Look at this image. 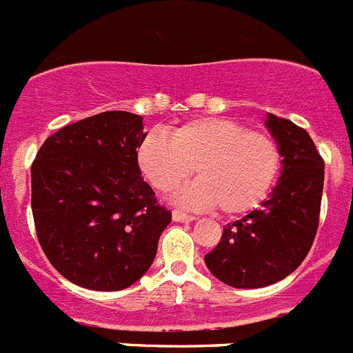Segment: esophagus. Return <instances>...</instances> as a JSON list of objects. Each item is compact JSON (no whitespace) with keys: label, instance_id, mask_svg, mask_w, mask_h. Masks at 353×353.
Wrapping results in <instances>:
<instances>
[{"label":"esophagus","instance_id":"esophagus-1","mask_svg":"<svg viewBox=\"0 0 353 353\" xmlns=\"http://www.w3.org/2000/svg\"><path fill=\"white\" fill-rule=\"evenodd\" d=\"M172 219L176 222H192L195 221L194 215H190V213H186V212H181V210H174L172 212Z\"/></svg>","mask_w":353,"mask_h":353}]
</instances>
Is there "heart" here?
<instances>
[{
    "label": "heart",
    "instance_id": "b5f03b06",
    "mask_svg": "<svg viewBox=\"0 0 353 353\" xmlns=\"http://www.w3.org/2000/svg\"><path fill=\"white\" fill-rule=\"evenodd\" d=\"M138 165L159 192H172L197 172L177 201L194 208L219 206L235 217L265 201L282 167L274 136L232 118H195L163 132H149L138 147Z\"/></svg>",
    "mask_w": 353,
    "mask_h": 353
}]
</instances>
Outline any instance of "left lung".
Returning a JSON list of instances; mask_svg holds the SVG:
<instances>
[{
    "instance_id": "1",
    "label": "left lung",
    "mask_w": 353,
    "mask_h": 353,
    "mask_svg": "<svg viewBox=\"0 0 353 353\" xmlns=\"http://www.w3.org/2000/svg\"><path fill=\"white\" fill-rule=\"evenodd\" d=\"M265 127L282 150V174L259 210L228 224L204 256L213 276L236 289H259L289 276L318 232L325 163L309 132L269 112Z\"/></svg>"
}]
</instances>
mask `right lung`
<instances>
[{
  "label": "right lung",
  "mask_w": 353,
  "mask_h": 353,
  "mask_svg": "<svg viewBox=\"0 0 353 353\" xmlns=\"http://www.w3.org/2000/svg\"><path fill=\"white\" fill-rule=\"evenodd\" d=\"M143 118L105 111L59 129L32 163V213L50 263L91 291L143 276L172 213L141 177Z\"/></svg>",
  "instance_id": "1"
}]
</instances>
